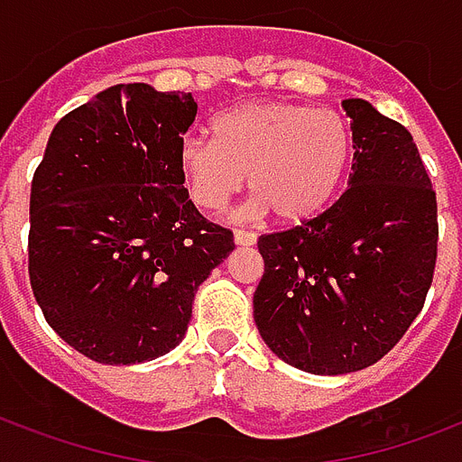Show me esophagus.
I'll use <instances>...</instances> for the list:
<instances>
[{
    "instance_id": "esophagus-1",
    "label": "esophagus",
    "mask_w": 462,
    "mask_h": 462,
    "mask_svg": "<svg viewBox=\"0 0 462 462\" xmlns=\"http://www.w3.org/2000/svg\"><path fill=\"white\" fill-rule=\"evenodd\" d=\"M257 242V235L247 230H235V245L237 247H252Z\"/></svg>"
}]
</instances>
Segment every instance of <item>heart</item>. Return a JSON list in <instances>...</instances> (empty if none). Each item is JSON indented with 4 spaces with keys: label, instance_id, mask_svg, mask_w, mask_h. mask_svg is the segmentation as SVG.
Instances as JSON below:
<instances>
[{
    "label": "heart",
    "instance_id": "heart-1",
    "mask_svg": "<svg viewBox=\"0 0 462 462\" xmlns=\"http://www.w3.org/2000/svg\"><path fill=\"white\" fill-rule=\"evenodd\" d=\"M353 163V132L333 109L282 100L245 102L213 119V139L188 136L179 169L188 196L203 210H220L249 176L257 193L247 215L276 213L303 222L323 213Z\"/></svg>",
    "mask_w": 462,
    "mask_h": 462
}]
</instances>
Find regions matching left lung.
<instances>
[{"label": "left lung", "mask_w": 462, "mask_h": 462, "mask_svg": "<svg viewBox=\"0 0 462 462\" xmlns=\"http://www.w3.org/2000/svg\"><path fill=\"white\" fill-rule=\"evenodd\" d=\"M353 129L347 190L313 220L257 242L254 323L269 350L310 374L370 367L431 289L436 193L409 129L367 100H343Z\"/></svg>", "instance_id": "1"}]
</instances>
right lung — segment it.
I'll return each instance as SVG.
<instances>
[{
	"label": "right lung",
	"instance_id": "add662e5",
	"mask_svg": "<svg viewBox=\"0 0 462 462\" xmlns=\"http://www.w3.org/2000/svg\"><path fill=\"white\" fill-rule=\"evenodd\" d=\"M190 92L112 85L60 119L31 180L29 276L49 326L102 365L183 340L198 286L235 249L183 188Z\"/></svg>",
	"mask_w": 462,
	"mask_h": 462
}]
</instances>
